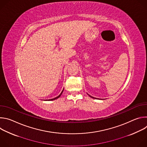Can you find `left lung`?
Instances as JSON below:
<instances>
[{
  "label": "left lung",
  "mask_w": 147,
  "mask_h": 147,
  "mask_svg": "<svg viewBox=\"0 0 147 147\" xmlns=\"http://www.w3.org/2000/svg\"><path fill=\"white\" fill-rule=\"evenodd\" d=\"M90 96H91V97L92 98H94V97H92V96H90Z\"/></svg>",
  "instance_id": "8db88e82"
}]
</instances>
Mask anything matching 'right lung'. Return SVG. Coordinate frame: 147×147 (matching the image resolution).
I'll use <instances>...</instances> for the list:
<instances>
[{"instance_id": "right-lung-1", "label": "right lung", "mask_w": 147, "mask_h": 147, "mask_svg": "<svg viewBox=\"0 0 147 147\" xmlns=\"http://www.w3.org/2000/svg\"><path fill=\"white\" fill-rule=\"evenodd\" d=\"M63 90L62 91V92H61V93L58 96H57V97H56V98H53V99H48V100H55V99H57L58 98H59L60 96V95H61V94H62V92H63Z\"/></svg>"}]
</instances>
